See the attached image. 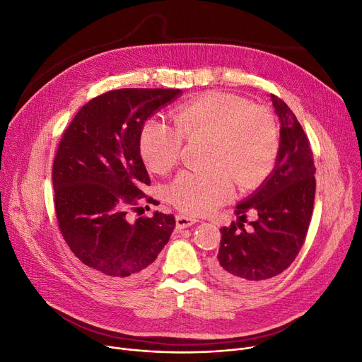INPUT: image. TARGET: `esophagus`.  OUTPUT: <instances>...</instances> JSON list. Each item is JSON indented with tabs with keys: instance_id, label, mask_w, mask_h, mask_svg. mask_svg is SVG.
I'll list each match as a JSON object with an SVG mask.
<instances>
[{
	"instance_id": "1",
	"label": "esophagus",
	"mask_w": 362,
	"mask_h": 362,
	"mask_svg": "<svg viewBox=\"0 0 362 362\" xmlns=\"http://www.w3.org/2000/svg\"><path fill=\"white\" fill-rule=\"evenodd\" d=\"M195 223H197L195 218L186 217V216H183V214L176 216V226L179 227V229H186V227H191V226L195 224Z\"/></svg>"
}]
</instances>
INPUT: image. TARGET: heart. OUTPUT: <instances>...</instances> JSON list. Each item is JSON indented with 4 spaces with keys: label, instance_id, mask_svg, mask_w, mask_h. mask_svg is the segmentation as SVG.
Segmentation results:
<instances>
[{
    "label": "heart",
    "instance_id": "obj_1",
    "mask_svg": "<svg viewBox=\"0 0 362 362\" xmlns=\"http://www.w3.org/2000/svg\"><path fill=\"white\" fill-rule=\"evenodd\" d=\"M175 126L149 119L141 132L139 149L146 165L167 173L180 157L183 138H208L210 171H182L170 183L168 198L180 211L205 216L233 195L232 179L240 189L262 182L272 171L279 133L272 114L224 92H206L173 112Z\"/></svg>",
    "mask_w": 362,
    "mask_h": 362
}]
</instances>
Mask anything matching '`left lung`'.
<instances>
[{
	"mask_svg": "<svg viewBox=\"0 0 362 362\" xmlns=\"http://www.w3.org/2000/svg\"><path fill=\"white\" fill-rule=\"evenodd\" d=\"M280 120L276 165L257 191L236 206L238 223L223 227L211 273L232 288H252L286 270L302 248L313 216L315 165L308 136L288 104L270 95ZM254 211L253 229L243 227Z\"/></svg>",
	"mask_w": 362,
	"mask_h": 362,
	"instance_id": "1",
	"label": "left lung"
}]
</instances>
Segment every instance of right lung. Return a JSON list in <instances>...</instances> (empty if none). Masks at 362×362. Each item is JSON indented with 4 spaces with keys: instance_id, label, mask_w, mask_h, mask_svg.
<instances>
[{
    "instance_id": "right-lung-1",
    "label": "right lung",
    "mask_w": 362,
    "mask_h": 362,
    "mask_svg": "<svg viewBox=\"0 0 362 362\" xmlns=\"http://www.w3.org/2000/svg\"><path fill=\"white\" fill-rule=\"evenodd\" d=\"M179 95L180 89L105 92L78 111L57 148V221L70 251L100 280H145L175 229L171 214L156 211L135 223L126 214L146 198L142 189L151 183L139 149L142 127Z\"/></svg>"
}]
</instances>
